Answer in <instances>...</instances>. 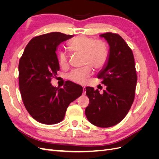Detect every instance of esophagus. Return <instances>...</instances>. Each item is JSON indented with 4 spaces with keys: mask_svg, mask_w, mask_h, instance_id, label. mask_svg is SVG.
<instances>
[{
    "mask_svg": "<svg viewBox=\"0 0 159 159\" xmlns=\"http://www.w3.org/2000/svg\"><path fill=\"white\" fill-rule=\"evenodd\" d=\"M85 92H86V89L85 87H83V95H85Z\"/></svg>",
    "mask_w": 159,
    "mask_h": 159,
    "instance_id": "obj_1",
    "label": "esophagus"
}]
</instances>
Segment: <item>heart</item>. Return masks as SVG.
Masks as SVG:
<instances>
[{"instance_id":"heart-1","label":"heart","mask_w":159,"mask_h":159,"mask_svg":"<svg viewBox=\"0 0 159 159\" xmlns=\"http://www.w3.org/2000/svg\"><path fill=\"white\" fill-rule=\"evenodd\" d=\"M69 48L74 52L83 54V64L88 65L83 68L74 70L69 74L68 78L74 82L83 84L91 75V70H100L106 64L108 57L107 44L102 40H95L94 38L86 36H77L68 44ZM68 55L65 52L59 54V64L65 67L68 64Z\"/></svg>"}]
</instances>
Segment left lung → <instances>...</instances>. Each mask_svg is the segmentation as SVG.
<instances>
[{"mask_svg": "<svg viewBox=\"0 0 159 159\" xmlns=\"http://www.w3.org/2000/svg\"><path fill=\"white\" fill-rule=\"evenodd\" d=\"M109 46L106 64L98 74L106 85L102 94L97 89L87 87L89 99L85 108L88 121L99 127H109L121 121L133 103L137 76L132 50L122 37L107 32L99 35Z\"/></svg>", "mask_w": 159, "mask_h": 159, "instance_id": "obj_1", "label": "left lung"}]
</instances>
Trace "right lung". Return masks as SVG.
I'll list each match as a JSON object with an SVG mask.
<instances>
[{
    "label": "right lung",
    "mask_w": 159,
    "mask_h": 159,
    "mask_svg": "<svg viewBox=\"0 0 159 159\" xmlns=\"http://www.w3.org/2000/svg\"><path fill=\"white\" fill-rule=\"evenodd\" d=\"M73 36L51 32L33 38L19 61V89L23 103L31 116L43 124L61 121L70 103L82 94V87L72 81H67L63 88L51 84L60 70L57 48Z\"/></svg>",
    "instance_id": "add662e5"
}]
</instances>
